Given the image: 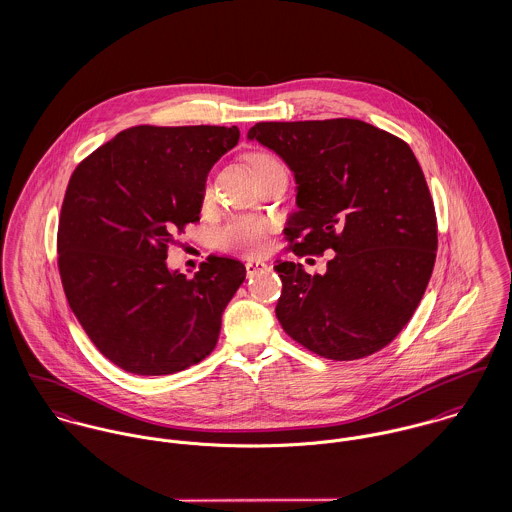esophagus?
<instances>
[{"label":"esophagus","instance_id":"34e87169","mask_svg":"<svg viewBox=\"0 0 512 512\" xmlns=\"http://www.w3.org/2000/svg\"><path fill=\"white\" fill-rule=\"evenodd\" d=\"M264 270H268V264H266V262H260V260H248V262H246V274H248V276H254V274L264 272Z\"/></svg>","mask_w":512,"mask_h":512}]
</instances>
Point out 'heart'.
I'll list each match as a JSON object with an SVG mask.
<instances>
[{"label": "heart", "instance_id": "b5f03b06", "mask_svg": "<svg viewBox=\"0 0 512 512\" xmlns=\"http://www.w3.org/2000/svg\"><path fill=\"white\" fill-rule=\"evenodd\" d=\"M248 159L256 173L280 165V161L274 155L264 153V151L252 153ZM270 230H272V224L266 219L234 217V219L228 220L224 226H220L215 234V242L226 252H234V254H242V256H258L268 246Z\"/></svg>", "mask_w": 512, "mask_h": 512}]
</instances>
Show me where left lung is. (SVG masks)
<instances>
[{"instance_id": "left-lung-1", "label": "left lung", "mask_w": 512, "mask_h": 512, "mask_svg": "<svg viewBox=\"0 0 512 512\" xmlns=\"http://www.w3.org/2000/svg\"><path fill=\"white\" fill-rule=\"evenodd\" d=\"M248 140L293 171L297 211L284 228L293 252L335 250L325 274L274 266L284 331L333 361L380 351L414 315L436 262V211L414 151L351 118L260 122Z\"/></svg>"}]
</instances>
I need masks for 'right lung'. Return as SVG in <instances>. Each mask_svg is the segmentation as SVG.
Here are the masks:
<instances>
[{
	"mask_svg": "<svg viewBox=\"0 0 512 512\" xmlns=\"http://www.w3.org/2000/svg\"><path fill=\"white\" fill-rule=\"evenodd\" d=\"M238 140L236 126H134L74 169L57 238L63 288L90 341L126 372L173 374L219 341L244 264L211 256L187 280L165 258Z\"/></svg>",
	"mask_w": 512,
	"mask_h": 512,
	"instance_id": "obj_1",
	"label": "right lung"
}]
</instances>
